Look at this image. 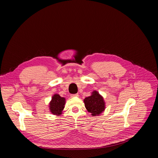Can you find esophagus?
<instances>
[{
  "instance_id": "obj_1",
  "label": "esophagus",
  "mask_w": 158,
  "mask_h": 158,
  "mask_svg": "<svg viewBox=\"0 0 158 158\" xmlns=\"http://www.w3.org/2000/svg\"><path fill=\"white\" fill-rule=\"evenodd\" d=\"M79 96V95L78 94H73V95H71V97L72 98H74V97H78Z\"/></svg>"
}]
</instances>
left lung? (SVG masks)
I'll list each match as a JSON object with an SVG mask.
<instances>
[{"instance_id": "8db88e82", "label": "left lung", "mask_w": 158, "mask_h": 158, "mask_svg": "<svg viewBox=\"0 0 158 158\" xmlns=\"http://www.w3.org/2000/svg\"><path fill=\"white\" fill-rule=\"evenodd\" d=\"M84 103L85 109L93 117L100 115L106 109V102L98 91H93L91 95L84 99Z\"/></svg>"}]
</instances>
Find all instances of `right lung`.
<instances>
[{
	"mask_svg": "<svg viewBox=\"0 0 158 158\" xmlns=\"http://www.w3.org/2000/svg\"><path fill=\"white\" fill-rule=\"evenodd\" d=\"M66 103V99L55 94L52 96L51 102L49 103L50 112L55 115L59 116L63 113Z\"/></svg>",
	"mask_w": 158,
	"mask_h": 158,
	"instance_id": "right-lung-1",
	"label": "right lung"
}]
</instances>
